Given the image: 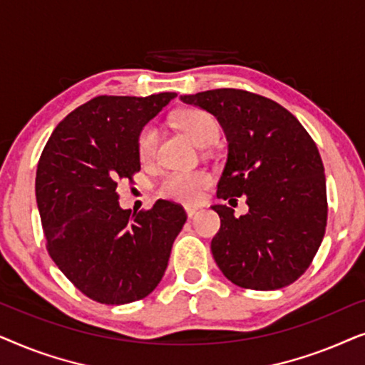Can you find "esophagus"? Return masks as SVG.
<instances>
[{"instance_id":"esophagus-1","label":"esophagus","mask_w":365,"mask_h":365,"mask_svg":"<svg viewBox=\"0 0 365 365\" xmlns=\"http://www.w3.org/2000/svg\"><path fill=\"white\" fill-rule=\"evenodd\" d=\"M186 214H187V217H194L197 214V207H191V206H187L186 207Z\"/></svg>"}]
</instances>
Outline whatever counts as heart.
Wrapping results in <instances>:
<instances>
[{"label":"heart","mask_w":365,"mask_h":365,"mask_svg":"<svg viewBox=\"0 0 365 365\" xmlns=\"http://www.w3.org/2000/svg\"><path fill=\"white\" fill-rule=\"evenodd\" d=\"M178 126L192 139L197 146L214 143L219 136V126L211 114L201 109H186L178 116ZM159 143L156 124H146L138 136V156L141 161H151ZM211 184L206 171H173L164 174L158 184L159 196L178 202H196L202 189Z\"/></svg>","instance_id":"obj_1"}]
</instances>
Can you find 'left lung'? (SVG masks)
Listing matches in <instances>:
<instances>
[{"label": "left lung", "instance_id": "8db88e82", "mask_svg": "<svg viewBox=\"0 0 365 365\" xmlns=\"http://www.w3.org/2000/svg\"><path fill=\"white\" fill-rule=\"evenodd\" d=\"M181 101L211 113L227 138L217 197L246 196L249 212L216 204L221 229L214 261L239 287L274 291L306 272L327 224L326 176L316 143L272 99L242 89L184 94Z\"/></svg>", "mask_w": 365, "mask_h": 365}]
</instances>
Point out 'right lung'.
Instances as JSON below:
<instances>
[{"label": "right lung", "instance_id": "1", "mask_svg": "<svg viewBox=\"0 0 365 365\" xmlns=\"http://www.w3.org/2000/svg\"><path fill=\"white\" fill-rule=\"evenodd\" d=\"M176 96L94 98L58 124L39 158L36 202L48 252L93 301L119 306L151 294L186 222L184 209L163 199L131 214L116 191L119 179L141 169V129Z\"/></svg>", "mask_w": 365, "mask_h": 365}]
</instances>
